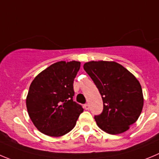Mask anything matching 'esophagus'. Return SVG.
<instances>
[{"label": "esophagus", "mask_w": 159, "mask_h": 159, "mask_svg": "<svg viewBox=\"0 0 159 159\" xmlns=\"http://www.w3.org/2000/svg\"><path fill=\"white\" fill-rule=\"evenodd\" d=\"M84 108L85 110H89V104H84Z\"/></svg>", "instance_id": "obj_1"}]
</instances>
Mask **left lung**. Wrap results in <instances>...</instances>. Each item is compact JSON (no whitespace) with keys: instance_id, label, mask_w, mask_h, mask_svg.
Here are the masks:
<instances>
[{"instance_id":"1","label":"left lung","mask_w":159,"mask_h":159,"mask_svg":"<svg viewBox=\"0 0 159 159\" xmlns=\"http://www.w3.org/2000/svg\"><path fill=\"white\" fill-rule=\"evenodd\" d=\"M102 96L103 111L95 116L98 127L117 135L127 131L141 114V85L126 68L114 61H90L83 66Z\"/></svg>"}]
</instances>
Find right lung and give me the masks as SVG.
<instances>
[{
    "instance_id": "obj_1",
    "label": "right lung",
    "mask_w": 159,
    "mask_h": 159,
    "mask_svg": "<svg viewBox=\"0 0 159 159\" xmlns=\"http://www.w3.org/2000/svg\"><path fill=\"white\" fill-rule=\"evenodd\" d=\"M78 61H59L38 74L30 85L26 103L31 121L41 133L59 137L74 129L84 109L73 101Z\"/></svg>"
}]
</instances>
